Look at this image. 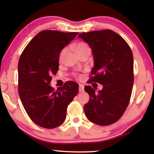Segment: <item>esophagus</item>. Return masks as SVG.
Instances as JSON below:
<instances>
[{"label": "esophagus", "mask_w": 154, "mask_h": 154, "mask_svg": "<svg viewBox=\"0 0 154 154\" xmlns=\"http://www.w3.org/2000/svg\"><path fill=\"white\" fill-rule=\"evenodd\" d=\"M79 92H83V91H84V86L82 85H79Z\"/></svg>", "instance_id": "1"}]
</instances>
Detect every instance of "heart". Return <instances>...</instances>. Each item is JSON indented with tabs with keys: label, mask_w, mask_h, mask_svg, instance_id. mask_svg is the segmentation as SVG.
<instances>
[{
	"label": "heart",
	"mask_w": 154,
	"mask_h": 154,
	"mask_svg": "<svg viewBox=\"0 0 154 154\" xmlns=\"http://www.w3.org/2000/svg\"><path fill=\"white\" fill-rule=\"evenodd\" d=\"M73 49L75 51L79 57L86 55V54H90L91 49L87 43L84 42H78L73 46ZM66 52V48H64L62 49L60 53L59 54V61L62 62L64 60V56Z\"/></svg>",
	"instance_id": "b5f03b06"
}]
</instances>
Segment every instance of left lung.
Segmentation results:
<instances>
[{
  "mask_svg": "<svg viewBox=\"0 0 154 154\" xmlns=\"http://www.w3.org/2000/svg\"><path fill=\"white\" fill-rule=\"evenodd\" d=\"M92 49L94 75L90 82L102 84L96 92L88 85L85 91L90 95L84 105L86 118L100 126L113 124L126 111L133 86V55L131 49L121 36L110 30H94L78 35Z\"/></svg>",
  "mask_w": 154,
  "mask_h": 154,
  "instance_id": "left-lung-1",
  "label": "left lung"
}]
</instances>
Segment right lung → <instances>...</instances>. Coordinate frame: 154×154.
<instances>
[{"label":"right lung","instance_id":"add662e5","mask_svg":"<svg viewBox=\"0 0 154 154\" xmlns=\"http://www.w3.org/2000/svg\"><path fill=\"white\" fill-rule=\"evenodd\" d=\"M78 35L43 30L21 55L18 63V92L22 103L33 122L45 128L59 126L66 119V109L79 91L73 82L54 91L49 85L51 75L59 68V54Z\"/></svg>","mask_w":154,"mask_h":154}]
</instances>
